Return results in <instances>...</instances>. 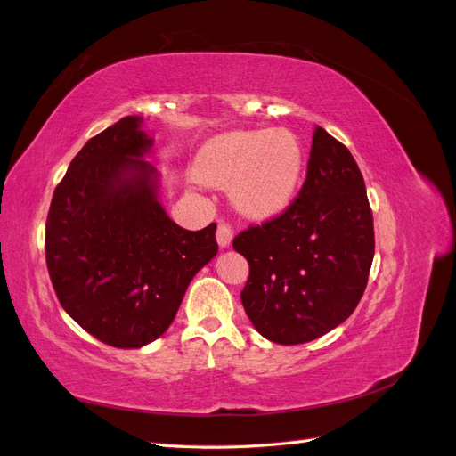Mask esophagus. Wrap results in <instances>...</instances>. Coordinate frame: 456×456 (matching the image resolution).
<instances>
[{"label":"esophagus","mask_w":456,"mask_h":456,"mask_svg":"<svg viewBox=\"0 0 456 456\" xmlns=\"http://www.w3.org/2000/svg\"><path fill=\"white\" fill-rule=\"evenodd\" d=\"M232 238H233V233H232L230 224L220 223L218 228H216V241H218V245L223 247V249H226V247H230V243H232Z\"/></svg>","instance_id":"obj_1"}]
</instances>
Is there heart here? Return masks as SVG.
I'll return each instance as SVG.
<instances>
[{
	"mask_svg": "<svg viewBox=\"0 0 456 456\" xmlns=\"http://www.w3.org/2000/svg\"><path fill=\"white\" fill-rule=\"evenodd\" d=\"M302 167L305 156L291 131H230L201 146L194 176L213 188L230 186V200L243 216L268 220L293 201Z\"/></svg>",
	"mask_w": 456,
	"mask_h": 456,
	"instance_id": "b5f03b06",
	"label": "heart"
}]
</instances>
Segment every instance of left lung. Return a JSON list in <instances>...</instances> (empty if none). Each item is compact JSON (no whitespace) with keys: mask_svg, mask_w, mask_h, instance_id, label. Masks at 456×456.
Listing matches in <instances>:
<instances>
[{"mask_svg":"<svg viewBox=\"0 0 456 456\" xmlns=\"http://www.w3.org/2000/svg\"><path fill=\"white\" fill-rule=\"evenodd\" d=\"M249 262L241 302L258 333L302 344L348 320L375 256L365 183L350 150L315 127L298 198L233 240Z\"/></svg>","mask_w":456,"mask_h":456,"instance_id":"8db88e82","label":"left lung"}]
</instances>
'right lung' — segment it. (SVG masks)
I'll use <instances>...</instances> for the list:
<instances>
[{
  "instance_id": "right-lung-1",
  "label": "right lung",
  "mask_w": 456,
  "mask_h": 456,
  "mask_svg": "<svg viewBox=\"0 0 456 456\" xmlns=\"http://www.w3.org/2000/svg\"><path fill=\"white\" fill-rule=\"evenodd\" d=\"M127 116L93 136L53 194L45 260L62 308L114 348H141L173 323L191 278L218 245L216 224L190 232L158 200L144 159L154 139Z\"/></svg>"
}]
</instances>
